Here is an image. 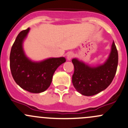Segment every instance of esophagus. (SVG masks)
I'll return each mask as SVG.
<instances>
[{"instance_id": "34e87169", "label": "esophagus", "mask_w": 128, "mask_h": 128, "mask_svg": "<svg viewBox=\"0 0 128 128\" xmlns=\"http://www.w3.org/2000/svg\"><path fill=\"white\" fill-rule=\"evenodd\" d=\"M74 56V54L72 52H68V54H67V59H68V60H70Z\"/></svg>"}]
</instances>
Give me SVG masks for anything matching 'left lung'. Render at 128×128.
<instances>
[{
    "mask_svg": "<svg viewBox=\"0 0 128 128\" xmlns=\"http://www.w3.org/2000/svg\"><path fill=\"white\" fill-rule=\"evenodd\" d=\"M74 67L72 84L77 92L86 96H92L106 89L116 74L118 54L114 41L109 58L104 64L90 67L77 59L72 60Z\"/></svg>",
    "mask_w": 128,
    "mask_h": 128,
    "instance_id": "left-lung-1",
    "label": "left lung"
}]
</instances>
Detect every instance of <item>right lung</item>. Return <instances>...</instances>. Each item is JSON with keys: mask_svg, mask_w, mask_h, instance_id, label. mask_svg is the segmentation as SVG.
Listing matches in <instances>:
<instances>
[{"mask_svg": "<svg viewBox=\"0 0 128 128\" xmlns=\"http://www.w3.org/2000/svg\"><path fill=\"white\" fill-rule=\"evenodd\" d=\"M30 28L22 31L16 36L10 54V68L14 80L21 88L38 94L49 88L57 68L65 62L64 58H50L40 62H32L24 55L23 41Z\"/></svg>", "mask_w": 128, "mask_h": 128, "instance_id": "1", "label": "right lung"}]
</instances>
